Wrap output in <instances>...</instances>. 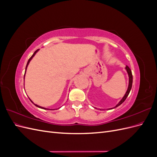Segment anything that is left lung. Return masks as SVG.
I'll use <instances>...</instances> for the list:
<instances>
[{"instance_id": "1", "label": "left lung", "mask_w": 157, "mask_h": 157, "mask_svg": "<svg viewBox=\"0 0 157 157\" xmlns=\"http://www.w3.org/2000/svg\"><path fill=\"white\" fill-rule=\"evenodd\" d=\"M125 69H126V71H127V73H128V76H129V85H128V88L127 91H126V94H125V95H124V96L122 98V99H121V101H120L119 103H118L115 107H113V109L117 107L118 106H119L120 105H121V104L126 100V99L127 98V97H128V94H129V93H130V90H131V89H132V82H133V77H132V71L130 70V69L129 68V67H128V66H126ZM111 109H112V108H111Z\"/></svg>"}]
</instances>
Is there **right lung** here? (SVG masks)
<instances>
[{
    "label": "right lung",
    "instance_id": "obj_1",
    "mask_svg": "<svg viewBox=\"0 0 157 157\" xmlns=\"http://www.w3.org/2000/svg\"><path fill=\"white\" fill-rule=\"evenodd\" d=\"M38 50H39V49H38V50H36V51H35V52H34V54H33L32 55V56H31V58H30L29 59V60H28V61H27V65H26V67H25V72H26V69H27V65H29V62H30V61H31V59L33 58V56H34L35 55V54H36V52H38ZM24 76H25V75H24ZM30 101H31V102H32V103H33V104H34V105H35V106H36V107H39V108H41V109H46V108H44V107H40V106H39V105H36V104H35L34 103H33V101H32L31 100V99H30Z\"/></svg>",
    "mask_w": 157,
    "mask_h": 157
}]
</instances>
